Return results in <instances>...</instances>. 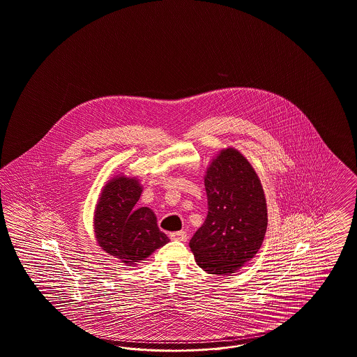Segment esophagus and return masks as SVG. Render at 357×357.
Segmentation results:
<instances>
[{"label": "esophagus", "mask_w": 357, "mask_h": 357, "mask_svg": "<svg viewBox=\"0 0 357 357\" xmlns=\"http://www.w3.org/2000/svg\"><path fill=\"white\" fill-rule=\"evenodd\" d=\"M170 238L174 241H179V242H187L188 236H187V232L185 231H178V232H172L170 234Z\"/></svg>", "instance_id": "34e87169"}]
</instances>
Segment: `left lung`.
<instances>
[{
    "label": "left lung",
    "instance_id": "left-lung-1",
    "mask_svg": "<svg viewBox=\"0 0 357 357\" xmlns=\"http://www.w3.org/2000/svg\"><path fill=\"white\" fill-rule=\"evenodd\" d=\"M208 214L190 241L202 270L229 276L255 257L266 235L268 215L263 185L248 159L223 149L204 175Z\"/></svg>",
    "mask_w": 357,
    "mask_h": 357
}]
</instances>
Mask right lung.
<instances>
[{"mask_svg":"<svg viewBox=\"0 0 357 357\" xmlns=\"http://www.w3.org/2000/svg\"><path fill=\"white\" fill-rule=\"evenodd\" d=\"M143 187L137 176L116 174L100 190L94 210V234L100 248L128 267L169 243L149 207L135 208Z\"/></svg>","mask_w":357,"mask_h":357,"instance_id":"right-lung-1","label":"right lung"}]
</instances>
